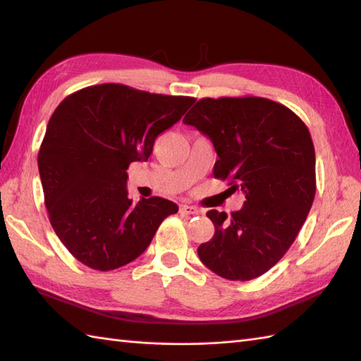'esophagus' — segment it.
I'll use <instances>...</instances> for the list:
<instances>
[{"label": "esophagus", "mask_w": 361, "mask_h": 361, "mask_svg": "<svg viewBox=\"0 0 361 361\" xmlns=\"http://www.w3.org/2000/svg\"><path fill=\"white\" fill-rule=\"evenodd\" d=\"M180 212L181 214H186V216H197V214H200L198 208H195V206H190V204H181L180 206Z\"/></svg>", "instance_id": "1"}]
</instances>
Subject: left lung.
<instances>
[{
	"label": "left lung",
	"instance_id": "left-lung-1",
	"mask_svg": "<svg viewBox=\"0 0 361 361\" xmlns=\"http://www.w3.org/2000/svg\"><path fill=\"white\" fill-rule=\"evenodd\" d=\"M183 122L212 141L214 176L245 195L231 216L208 211L216 233L198 247V257L225 279H255L286 255L312 208L317 178L309 128L287 106L255 96L200 99Z\"/></svg>",
	"mask_w": 361,
	"mask_h": 361
}]
</instances>
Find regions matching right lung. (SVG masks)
<instances>
[{"label": "right lung", "instance_id": "right-lung-1", "mask_svg": "<svg viewBox=\"0 0 361 361\" xmlns=\"http://www.w3.org/2000/svg\"><path fill=\"white\" fill-rule=\"evenodd\" d=\"M194 101L102 83L75 91L52 113L38 172L54 231L79 262L99 271L130 264L178 211L161 197L130 200L127 169L149 159L158 135Z\"/></svg>", "mask_w": 361, "mask_h": 361}]
</instances>
